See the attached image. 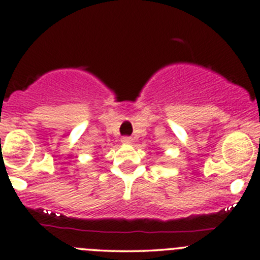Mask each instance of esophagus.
Returning a JSON list of instances; mask_svg holds the SVG:
<instances>
[{"label": "esophagus", "mask_w": 260, "mask_h": 260, "mask_svg": "<svg viewBox=\"0 0 260 260\" xmlns=\"http://www.w3.org/2000/svg\"><path fill=\"white\" fill-rule=\"evenodd\" d=\"M133 142V139L131 138V137H123V138H122V143H125V144H131Z\"/></svg>", "instance_id": "34e87169"}]
</instances>
